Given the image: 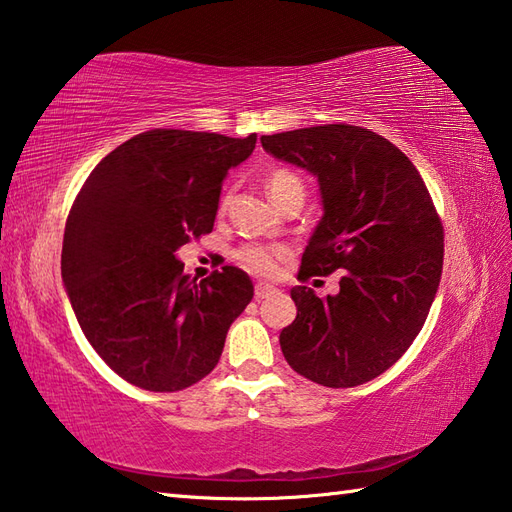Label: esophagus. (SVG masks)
<instances>
[{
    "label": "esophagus",
    "instance_id": "obj_1",
    "mask_svg": "<svg viewBox=\"0 0 512 512\" xmlns=\"http://www.w3.org/2000/svg\"><path fill=\"white\" fill-rule=\"evenodd\" d=\"M278 289L274 285H265V282H258V285L254 287V295L256 300H265L269 298V295H274Z\"/></svg>",
    "mask_w": 512,
    "mask_h": 512
}]
</instances>
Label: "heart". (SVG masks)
I'll return each mask as SVG.
<instances>
[{"mask_svg":"<svg viewBox=\"0 0 512 512\" xmlns=\"http://www.w3.org/2000/svg\"><path fill=\"white\" fill-rule=\"evenodd\" d=\"M267 192L269 197L278 203L291 195H302L304 197V184L302 179L293 173L289 168H278L267 177ZM236 260L252 271L256 276H276L280 271L282 260L287 258V249L280 245H263V243H247L236 249Z\"/></svg>","mask_w":512,"mask_h":512,"instance_id":"heart-1","label":"heart"}]
</instances>
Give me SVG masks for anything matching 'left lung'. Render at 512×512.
Returning a JSON list of instances; mask_svg holds the SVG:
<instances>
[{
  "instance_id": "left-lung-1",
  "label": "left lung",
  "mask_w": 512,
  "mask_h": 512,
  "mask_svg": "<svg viewBox=\"0 0 512 512\" xmlns=\"http://www.w3.org/2000/svg\"><path fill=\"white\" fill-rule=\"evenodd\" d=\"M260 142L320 184L324 217L298 278L344 271L337 295L291 289L298 315L282 328V355L306 379L355 388L394 366L427 320L445 256L434 201L410 157L370 129L324 124Z\"/></svg>"
}]
</instances>
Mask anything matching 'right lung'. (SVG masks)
<instances>
[{"instance_id":"right-lung-1","label":"right lung","mask_w":512,"mask_h":512,"mask_svg":"<svg viewBox=\"0 0 512 512\" xmlns=\"http://www.w3.org/2000/svg\"><path fill=\"white\" fill-rule=\"evenodd\" d=\"M254 146L256 133L153 129L102 157L76 195L63 285L87 342L124 381L177 392L219 363L254 285L230 265L197 282L175 252L212 232L227 170Z\"/></svg>"}]
</instances>
